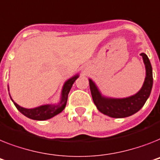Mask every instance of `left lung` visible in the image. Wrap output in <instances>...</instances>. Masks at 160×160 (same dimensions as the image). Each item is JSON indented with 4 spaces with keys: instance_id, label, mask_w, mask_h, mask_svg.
<instances>
[{
    "instance_id": "1",
    "label": "left lung",
    "mask_w": 160,
    "mask_h": 160,
    "mask_svg": "<svg viewBox=\"0 0 160 160\" xmlns=\"http://www.w3.org/2000/svg\"><path fill=\"white\" fill-rule=\"evenodd\" d=\"M145 66L146 76L141 90L134 95L124 98H106L102 96L96 84L89 79V88L94 104L99 112L111 118H122L132 116L143 107L153 86V74L150 62L146 54L141 53Z\"/></svg>"
}]
</instances>
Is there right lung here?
I'll use <instances>...</instances> for the list:
<instances>
[{"mask_svg":"<svg viewBox=\"0 0 160 160\" xmlns=\"http://www.w3.org/2000/svg\"><path fill=\"white\" fill-rule=\"evenodd\" d=\"M79 77L78 75L71 77L68 80L66 81V83L63 85L62 91V97H61V101L58 105H42L39 107L35 108H24L20 107L18 105L16 102H14L17 109L19 110L22 114H24V116L27 118L33 119V120H38V121H44L50 119L52 117L58 115V113L62 112L63 109L66 107L67 102V98H68V93L71 90L72 84L76 81V80Z\"/></svg>","mask_w":160,"mask_h":160,"instance_id":"right-lung-1","label":"right lung"}]
</instances>
